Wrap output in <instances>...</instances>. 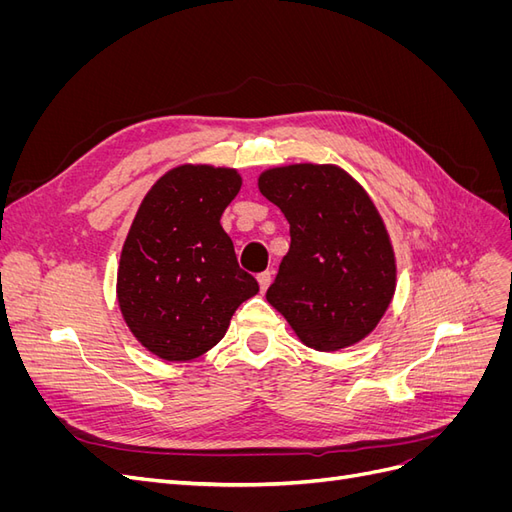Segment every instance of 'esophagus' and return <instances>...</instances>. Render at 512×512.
<instances>
[{
	"label": "esophagus",
	"instance_id": "34e87169",
	"mask_svg": "<svg viewBox=\"0 0 512 512\" xmlns=\"http://www.w3.org/2000/svg\"><path fill=\"white\" fill-rule=\"evenodd\" d=\"M271 280H273V273H271V271L258 273V284H260V290H262V292H265V290L271 286Z\"/></svg>",
	"mask_w": 512,
	"mask_h": 512
}]
</instances>
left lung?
Masks as SVG:
<instances>
[{"label":"left lung","mask_w":512,"mask_h":512,"mask_svg":"<svg viewBox=\"0 0 512 512\" xmlns=\"http://www.w3.org/2000/svg\"><path fill=\"white\" fill-rule=\"evenodd\" d=\"M258 188L290 224V250L267 301L309 348L361 342L395 292V254L374 203L337 166L271 168Z\"/></svg>","instance_id":"left-lung-1"}]
</instances>
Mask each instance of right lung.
Listing matches in <instances>:
<instances>
[{
	"label": "right lung",
	"mask_w": 512,
	"mask_h": 512,
	"mask_svg": "<svg viewBox=\"0 0 512 512\" xmlns=\"http://www.w3.org/2000/svg\"><path fill=\"white\" fill-rule=\"evenodd\" d=\"M241 188L232 168L179 166L158 179L123 243L117 299L130 331L164 361H192L258 292L220 218Z\"/></svg>",
	"instance_id": "add662e5"
}]
</instances>
